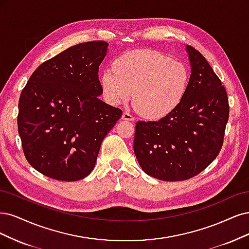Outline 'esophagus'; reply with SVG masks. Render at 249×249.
<instances>
[{
	"instance_id": "1",
	"label": "esophagus",
	"mask_w": 249,
	"mask_h": 249,
	"mask_svg": "<svg viewBox=\"0 0 249 249\" xmlns=\"http://www.w3.org/2000/svg\"><path fill=\"white\" fill-rule=\"evenodd\" d=\"M122 119L126 120V121H133L134 117L130 113H128V111H124L122 114Z\"/></svg>"
}]
</instances>
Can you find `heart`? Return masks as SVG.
I'll list each match as a JSON object with an SVG mask.
<instances>
[{
  "instance_id": "b5f03b06",
  "label": "heart",
  "mask_w": 249,
  "mask_h": 249,
  "mask_svg": "<svg viewBox=\"0 0 249 249\" xmlns=\"http://www.w3.org/2000/svg\"><path fill=\"white\" fill-rule=\"evenodd\" d=\"M111 69L103 71L100 77L106 100L118 106L133 92L135 108L150 119L171 114L187 92V68L158 51L127 52L113 62Z\"/></svg>"
}]
</instances>
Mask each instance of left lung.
<instances>
[{
	"instance_id": "1",
	"label": "left lung",
	"mask_w": 249,
	"mask_h": 249,
	"mask_svg": "<svg viewBox=\"0 0 249 249\" xmlns=\"http://www.w3.org/2000/svg\"><path fill=\"white\" fill-rule=\"evenodd\" d=\"M187 92L171 114L135 125L133 150L142 170L162 181L195 177L217 157L230 107L227 91L205 57L187 45Z\"/></svg>"
}]
</instances>
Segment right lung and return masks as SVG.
Listing matches in <instances>:
<instances>
[{"label": "right lung", "instance_id": "1", "mask_svg": "<svg viewBox=\"0 0 249 249\" xmlns=\"http://www.w3.org/2000/svg\"><path fill=\"white\" fill-rule=\"evenodd\" d=\"M108 43L69 47L31 75L18 102L23 154L36 171L60 181L90 175L101 142L122 116L99 99L98 70Z\"/></svg>", "mask_w": 249, "mask_h": 249}]
</instances>
